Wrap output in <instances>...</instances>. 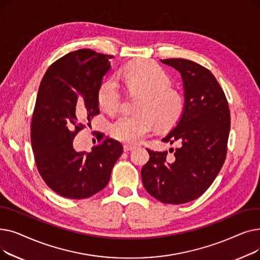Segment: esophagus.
Masks as SVG:
<instances>
[{"label": "esophagus", "mask_w": 260, "mask_h": 260, "mask_svg": "<svg viewBox=\"0 0 260 260\" xmlns=\"http://www.w3.org/2000/svg\"><path fill=\"white\" fill-rule=\"evenodd\" d=\"M134 148H135V146L129 145V144H124V145H123V149H124V152H131V151H133Z\"/></svg>", "instance_id": "1"}]
</instances>
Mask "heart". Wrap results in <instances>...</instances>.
Segmentation results:
<instances>
[{"mask_svg": "<svg viewBox=\"0 0 260 260\" xmlns=\"http://www.w3.org/2000/svg\"><path fill=\"white\" fill-rule=\"evenodd\" d=\"M126 91L141 93L137 115H121L111 126L116 140L126 144H137L152 135L159 124L170 126L182 111L180 93L170 85L171 79L158 64L139 60L127 64L119 74ZM99 106L108 114H116L123 102L122 93L113 80H106L99 86Z\"/></svg>", "mask_w": 260, "mask_h": 260, "instance_id": "1", "label": "heart"}]
</instances>
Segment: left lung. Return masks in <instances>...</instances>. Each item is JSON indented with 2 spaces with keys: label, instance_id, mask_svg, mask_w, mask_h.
Masks as SVG:
<instances>
[{
  "label": "left lung",
  "instance_id": "obj_1",
  "mask_svg": "<svg viewBox=\"0 0 260 260\" xmlns=\"http://www.w3.org/2000/svg\"><path fill=\"white\" fill-rule=\"evenodd\" d=\"M181 74L185 104L177 125L162 139L176 144L167 152L148 149L141 170L149 195L181 204L200 197L221 170L228 152L231 115L225 94L208 68L185 59H166Z\"/></svg>",
  "mask_w": 260,
  "mask_h": 260
}]
</instances>
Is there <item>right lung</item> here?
I'll return each instance as SVG.
<instances>
[{
    "mask_svg": "<svg viewBox=\"0 0 260 260\" xmlns=\"http://www.w3.org/2000/svg\"><path fill=\"white\" fill-rule=\"evenodd\" d=\"M113 56L79 49L53 62L39 87L30 140L37 169L57 194L85 199L103 189L123 152L120 142L95 132L99 144L77 152V134L100 114L97 93Z\"/></svg>",
    "mask_w": 260,
    "mask_h": 260,
    "instance_id": "1",
    "label": "right lung"
}]
</instances>
